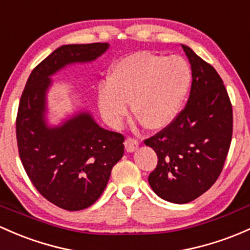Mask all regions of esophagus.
I'll list each match as a JSON object with an SVG mask.
<instances>
[{"instance_id": "1", "label": "esophagus", "mask_w": 250, "mask_h": 250, "mask_svg": "<svg viewBox=\"0 0 250 250\" xmlns=\"http://www.w3.org/2000/svg\"><path fill=\"white\" fill-rule=\"evenodd\" d=\"M125 149H127V152H134L139 147V143L138 140H135V139L128 138L125 139Z\"/></svg>"}]
</instances>
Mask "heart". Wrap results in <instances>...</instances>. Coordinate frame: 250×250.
Wrapping results in <instances>:
<instances>
[{"label":"heart","instance_id":"heart-1","mask_svg":"<svg viewBox=\"0 0 250 250\" xmlns=\"http://www.w3.org/2000/svg\"><path fill=\"white\" fill-rule=\"evenodd\" d=\"M190 69L178 56L139 51L112 65L107 85L98 90V106L110 125H120L132 104L134 120L148 130L172 122L190 86Z\"/></svg>","mask_w":250,"mask_h":250}]
</instances>
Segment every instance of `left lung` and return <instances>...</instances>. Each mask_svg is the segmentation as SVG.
<instances>
[{
  "mask_svg": "<svg viewBox=\"0 0 250 250\" xmlns=\"http://www.w3.org/2000/svg\"><path fill=\"white\" fill-rule=\"evenodd\" d=\"M182 48L193 78L187 104L169 125L145 140L158 157L149 186L173 204L195 200L214 185L232 138V105L222 78L190 48Z\"/></svg>",
  "mask_w": 250,
  "mask_h": 250,
  "instance_id": "obj_1",
  "label": "left lung"
}]
</instances>
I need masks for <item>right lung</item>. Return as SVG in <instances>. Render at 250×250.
I'll list each match as a JSON object with an SVG mask.
<instances>
[{
  "label": "right lung",
  "instance_id": "obj_1",
  "mask_svg": "<svg viewBox=\"0 0 250 250\" xmlns=\"http://www.w3.org/2000/svg\"><path fill=\"white\" fill-rule=\"evenodd\" d=\"M107 48V43L60 46L32 70L21 94L17 141L23 169L46 200L67 211L87 208L98 200L125 153V136L99 127L86 111L49 127L50 77L72 63L94 61Z\"/></svg>",
  "mask_w": 250,
  "mask_h": 250
}]
</instances>
